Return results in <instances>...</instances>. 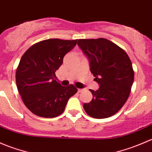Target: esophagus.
<instances>
[{
    "label": "esophagus",
    "instance_id": "esophagus-1",
    "mask_svg": "<svg viewBox=\"0 0 152 152\" xmlns=\"http://www.w3.org/2000/svg\"><path fill=\"white\" fill-rule=\"evenodd\" d=\"M83 91V89H82V88H78V89H77L78 93H80V92H82Z\"/></svg>",
    "mask_w": 152,
    "mask_h": 152
}]
</instances>
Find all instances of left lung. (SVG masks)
<instances>
[{
    "label": "left lung",
    "instance_id": "1",
    "mask_svg": "<svg viewBox=\"0 0 152 152\" xmlns=\"http://www.w3.org/2000/svg\"><path fill=\"white\" fill-rule=\"evenodd\" d=\"M77 45L88 59L91 72L99 85L98 90H90L93 98L84 103V110L95 118L112 116L129 97L134 81L132 62L123 49L106 39H79Z\"/></svg>",
    "mask_w": 152,
    "mask_h": 152
}]
</instances>
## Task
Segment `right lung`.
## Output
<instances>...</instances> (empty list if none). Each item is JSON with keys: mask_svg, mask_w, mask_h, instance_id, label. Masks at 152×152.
<instances>
[{"mask_svg": "<svg viewBox=\"0 0 152 152\" xmlns=\"http://www.w3.org/2000/svg\"><path fill=\"white\" fill-rule=\"evenodd\" d=\"M77 40L50 39L35 44L22 56L16 71V83L25 105L43 118H54L64 111L77 89L57 82L56 72Z\"/></svg>", "mask_w": 152, "mask_h": 152, "instance_id": "1", "label": "right lung"}]
</instances>
